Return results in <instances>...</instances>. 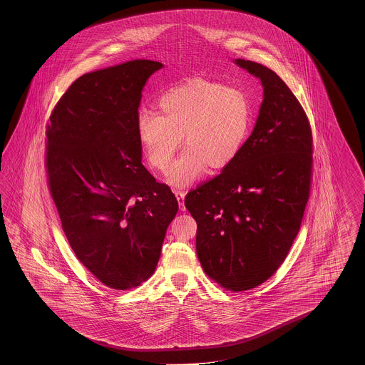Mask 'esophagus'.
<instances>
[{"mask_svg": "<svg viewBox=\"0 0 365 365\" xmlns=\"http://www.w3.org/2000/svg\"><path fill=\"white\" fill-rule=\"evenodd\" d=\"M175 195H176V198H178V201H179L180 210H185V205H184V198H185V193L184 192H181V190H175Z\"/></svg>", "mask_w": 365, "mask_h": 365, "instance_id": "34e87169", "label": "esophagus"}]
</instances>
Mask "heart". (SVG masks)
Returning a JSON list of instances; mask_svg holds the SVG:
<instances>
[{
  "instance_id": "obj_1",
  "label": "heart",
  "mask_w": 365,
  "mask_h": 365,
  "mask_svg": "<svg viewBox=\"0 0 365 365\" xmlns=\"http://www.w3.org/2000/svg\"><path fill=\"white\" fill-rule=\"evenodd\" d=\"M156 108L158 113L138 116V140L150 165L165 172L182 137L186 150L167 176L173 186L192 184L207 167H228L240 154L252 125L248 95L207 79L173 87L160 96Z\"/></svg>"
}]
</instances>
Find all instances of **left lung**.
Here are the masks:
<instances>
[{
	"label": "left lung",
	"instance_id": "obj_1",
	"mask_svg": "<svg viewBox=\"0 0 365 365\" xmlns=\"http://www.w3.org/2000/svg\"><path fill=\"white\" fill-rule=\"evenodd\" d=\"M261 79L264 101L240 154L186 194L203 272L233 292L257 287L286 259L309 198L313 140L308 117L272 69L237 58Z\"/></svg>",
	"mask_w": 365,
	"mask_h": 365
}]
</instances>
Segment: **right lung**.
Returning a JSON list of instances; mask_svg holds the SVG:
<instances>
[{
    "instance_id": "add662e5",
    "label": "right lung",
    "mask_w": 365,
    "mask_h": 365,
    "mask_svg": "<svg viewBox=\"0 0 365 365\" xmlns=\"http://www.w3.org/2000/svg\"><path fill=\"white\" fill-rule=\"evenodd\" d=\"M162 62L134 60L74 81L47 125L48 185L70 247L113 289L155 272L179 203L142 164L143 86Z\"/></svg>"
}]
</instances>
